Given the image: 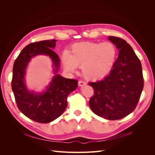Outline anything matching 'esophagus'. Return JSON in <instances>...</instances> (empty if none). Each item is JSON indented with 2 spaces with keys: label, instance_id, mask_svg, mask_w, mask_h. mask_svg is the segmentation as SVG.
<instances>
[{
  "label": "esophagus",
  "instance_id": "34e87169",
  "mask_svg": "<svg viewBox=\"0 0 155 155\" xmlns=\"http://www.w3.org/2000/svg\"><path fill=\"white\" fill-rule=\"evenodd\" d=\"M87 83L85 81H79V82H78V85L79 87H82L83 85H85Z\"/></svg>",
  "mask_w": 155,
  "mask_h": 155
}]
</instances>
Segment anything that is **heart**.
<instances>
[{"label": "heart", "instance_id": "1", "mask_svg": "<svg viewBox=\"0 0 155 155\" xmlns=\"http://www.w3.org/2000/svg\"><path fill=\"white\" fill-rule=\"evenodd\" d=\"M116 48L110 41L101 43L83 42L74 44L70 53L63 55V63L69 72L81 66L83 77L88 80H97L106 76L113 66Z\"/></svg>", "mask_w": 155, "mask_h": 155}]
</instances>
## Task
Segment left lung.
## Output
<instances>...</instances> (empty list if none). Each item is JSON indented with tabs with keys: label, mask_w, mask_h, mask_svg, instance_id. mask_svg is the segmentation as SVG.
I'll return each instance as SVG.
<instances>
[{
	"label": "left lung",
	"mask_w": 155,
	"mask_h": 155,
	"mask_svg": "<svg viewBox=\"0 0 155 155\" xmlns=\"http://www.w3.org/2000/svg\"><path fill=\"white\" fill-rule=\"evenodd\" d=\"M109 40L119 54L108 76L102 80L89 83L94 94L89 100L94 113L109 120L123 118L137 107L143 88L141 62L132 47L120 37Z\"/></svg>",
	"instance_id": "left-lung-1"
}]
</instances>
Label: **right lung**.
<instances>
[{
    "instance_id": "add662e5",
    "label": "right lung",
    "mask_w": 155,
    "mask_h": 155,
    "mask_svg": "<svg viewBox=\"0 0 155 155\" xmlns=\"http://www.w3.org/2000/svg\"><path fill=\"white\" fill-rule=\"evenodd\" d=\"M56 41H41L27 45L15 59L13 67L12 88L18 109L28 118L41 124L51 122L61 115L68 105V94L78 87L76 79L65 78L58 74L60 59L52 50ZM38 54L49 56L55 74L46 90L41 93L28 91L24 80L28 63Z\"/></svg>"
}]
</instances>
